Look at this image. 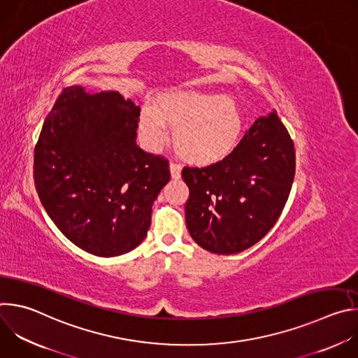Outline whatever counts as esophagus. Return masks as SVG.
<instances>
[{
    "instance_id": "esophagus-1",
    "label": "esophagus",
    "mask_w": 358,
    "mask_h": 358,
    "mask_svg": "<svg viewBox=\"0 0 358 358\" xmlns=\"http://www.w3.org/2000/svg\"><path fill=\"white\" fill-rule=\"evenodd\" d=\"M170 173H171V177L174 180L180 178L181 177V166L178 163H176V162H171L170 163Z\"/></svg>"
}]
</instances>
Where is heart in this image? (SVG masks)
Wrapping results in <instances>:
<instances>
[{"label": "heart", "mask_w": 358, "mask_h": 358, "mask_svg": "<svg viewBox=\"0 0 358 358\" xmlns=\"http://www.w3.org/2000/svg\"><path fill=\"white\" fill-rule=\"evenodd\" d=\"M173 141L178 156L192 164H213L235 148L243 130V116L236 101L214 93L173 92L162 94L156 108L144 106L140 131L151 147Z\"/></svg>", "instance_id": "b5f03b06"}]
</instances>
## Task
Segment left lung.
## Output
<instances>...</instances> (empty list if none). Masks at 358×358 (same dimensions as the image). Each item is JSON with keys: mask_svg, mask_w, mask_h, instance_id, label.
Wrapping results in <instances>:
<instances>
[{"mask_svg": "<svg viewBox=\"0 0 358 358\" xmlns=\"http://www.w3.org/2000/svg\"><path fill=\"white\" fill-rule=\"evenodd\" d=\"M294 169V144L276 112L259 117L225 159L182 169L189 189L185 202L189 235L218 255L250 248L280 217Z\"/></svg>", "mask_w": 358, "mask_h": 358, "instance_id": "left-lung-1", "label": "left lung"}]
</instances>
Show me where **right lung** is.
<instances>
[{
  "instance_id": "add662e5",
  "label": "right lung",
  "mask_w": 358,
  "mask_h": 358,
  "mask_svg": "<svg viewBox=\"0 0 358 358\" xmlns=\"http://www.w3.org/2000/svg\"><path fill=\"white\" fill-rule=\"evenodd\" d=\"M140 108L119 92L65 87L34 150V181L59 231L96 257H119L147 235L169 160L136 143Z\"/></svg>"
}]
</instances>
